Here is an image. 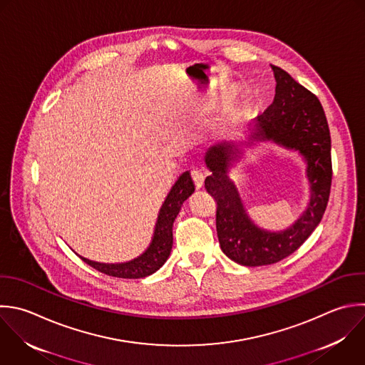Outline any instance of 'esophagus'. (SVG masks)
Returning a JSON list of instances; mask_svg holds the SVG:
<instances>
[{
	"label": "esophagus",
	"instance_id": "34e87169",
	"mask_svg": "<svg viewBox=\"0 0 365 365\" xmlns=\"http://www.w3.org/2000/svg\"><path fill=\"white\" fill-rule=\"evenodd\" d=\"M191 178H192L194 185H195L197 190H200V188L204 185V174L201 173V170L194 168V170L191 171Z\"/></svg>",
	"mask_w": 365,
	"mask_h": 365
}]
</instances>
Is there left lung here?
<instances>
[{
    "mask_svg": "<svg viewBox=\"0 0 365 365\" xmlns=\"http://www.w3.org/2000/svg\"><path fill=\"white\" fill-rule=\"evenodd\" d=\"M271 68L277 83L275 97L254 118L245 147L274 141L298 151L307 163L309 202L287 230L259 228L248 217L238 190L228 177L230 168L242 154L241 145L222 141L210 147L205 164L211 175L205 178V190L217 201L218 241L228 258L245 267L278 262L302 245L324 215L332 178L331 137L319 100L282 68Z\"/></svg>",
    "mask_w": 365,
    "mask_h": 365,
    "instance_id": "left-lung-1",
    "label": "left lung"
}]
</instances>
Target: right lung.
<instances>
[{
  "instance_id": "right-lung-1",
  "label": "right lung",
  "mask_w": 365,
  "mask_h": 365,
  "mask_svg": "<svg viewBox=\"0 0 365 365\" xmlns=\"http://www.w3.org/2000/svg\"><path fill=\"white\" fill-rule=\"evenodd\" d=\"M194 182L190 173H184L168 192L160 208L154 235L148 248L137 258L121 264H106L91 261L78 255L84 262L111 277L117 278H144L160 269L168 259L173 248V224L181 210L182 202L194 192Z\"/></svg>"
}]
</instances>
